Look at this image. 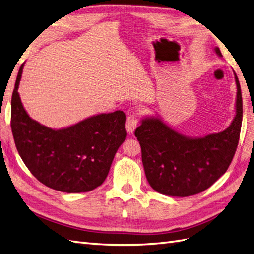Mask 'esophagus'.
<instances>
[{"label": "esophagus", "mask_w": 254, "mask_h": 254, "mask_svg": "<svg viewBox=\"0 0 254 254\" xmlns=\"http://www.w3.org/2000/svg\"><path fill=\"white\" fill-rule=\"evenodd\" d=\"M139 125V118L136 114H130L126 120V130L128 133H132Z\"/></svg>", "instance_id": "obj_1"}]
</instances>
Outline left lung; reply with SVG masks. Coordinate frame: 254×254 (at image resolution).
Wrapping results in <instances>:
<instances>
[{
	"instance_id": "obj_1",
	"label": "left lung",
	"mask_w": 254,
	"mask_h": 254,
	"mask_svg": "<svg viewBox=\"0 0 254 254\" xmlns=\"http://www.w3.org/2000/svg\"><path fill=\"white\" fill-rule=\"evenodd\" d=\"M217 55L222 56L218 48ZM236 114L226 130L204 137L184 136L158 118L142 120L134 134L140 142L146 178L158 193L188 197L209 189L224 175L240 140L243 98L236 74Z\"/></svg>"
}]
</instances>
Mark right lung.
I'll return each mask as SVG.
<instances>
[{
  "label": "right lung",
  "mask_w": 254,
  "mask_h": 254,
  "mask_svg": "<svg viewBox=\"0 0 254 254\" xmlns=\"http://www.w3.org/2000/svg\"><path fill=\"white\" fill-rule=\"evenodd\" d=\"M23 64L11 97V131L23 162L44 186L64 193L96 189L108 176L125 141V113L118 110L53 130L28 117L18 93Z\"/></svg>",
  "instance_id": "right-lung-1"
}]
</instances>
